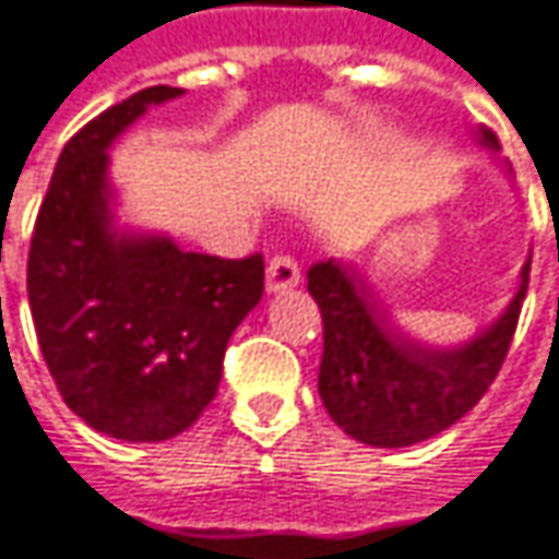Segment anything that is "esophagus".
<instances>
[{"mask_svg":"<svg viewBox=\"0 0 559 559\" xmlns=\"http://www.w3.org/2000/svg\"><path fill=\"white\" fill-rule=\"evenodd\" d=\"M298 280H301V270H298L295 258H289V254H276V258L266 264V293L270 295L295 289Z\"/></svg>","mask_w":559,"mask_h":559,"instance_id":"34e87169","label":"esophagus"}]
</instances>
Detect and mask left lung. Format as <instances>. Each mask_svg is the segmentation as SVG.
<instances>
[{"instance_id":"8db88e82","label":"left lung","mask_w":559,"mask_h":559,"mask_svg":"<svg viewBox=\"0 0 559 559\" xmlns=\"http://www.w3.org/2000/svg\"><path fill=\"white\" fill-rule=\"evenodd\" d=\"M478 144L500 151L493 131L478 128ZM522 266L513 301L475 340L433 349L405 336L358 266L321 261L308 270V293L323 318L318 393L330 418L368 447H412L456 425L488 393L500 371L528 289Z\"/></svg>"}]
</instances>
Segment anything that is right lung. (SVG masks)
<instances>
[{"label": "right lung", "mask_w": 559, "mask_h": 559, "mask_svg": "<svg viewBox=\"0 0 559 559\" xmlns=\"http://www.w3.org/2000/svg\"><path fill=\"white\" fill-rule=\"evenodd\" d=\"M182 97L156 84L99 112L62 147L43 198L27 298L46 368L94 431L159 443L216 396L229 336L264 295V258L182 251L116 229L109 147L147 106Z\"/></svg>", "instance_id": "1"}]
</instances>
